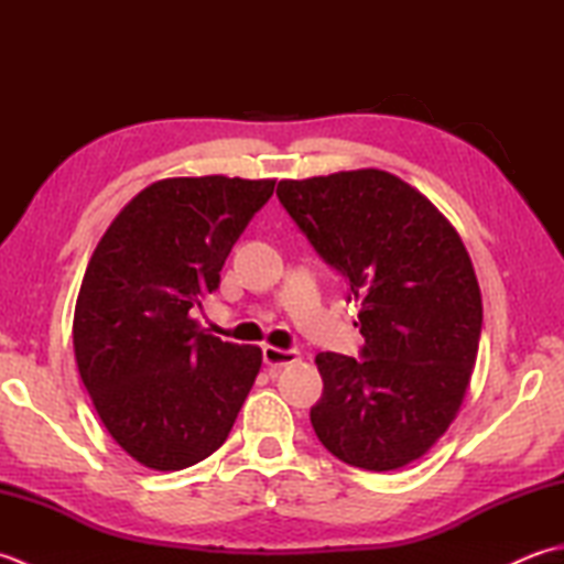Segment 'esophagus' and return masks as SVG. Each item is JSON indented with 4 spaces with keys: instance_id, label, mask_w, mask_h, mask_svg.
Listing matches in <instances>:
<instances>
[{
    "instance_id": "34e87169",
    "label": "esophagus",
    "mask_w": 564,
    "mask_h": 564,
    "mask_svg": "<svg viewBox=\"0 0 564 564\" xmlns=\"http://www.w3.org/2000/svg\"><path fill=\"white\" fill-rule=\"evenodd\" d=\"M261 356H263V364L271 366V368H279V366L295 364L297 356H301V351H295V349H275V346H263Z\"/></svg>"
}]
</instances>
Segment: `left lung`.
Returning a JSON list of instances; mask_svg holds the SVG:
<instances>
[{
	"label": "left lung",
	"mask_w": 564,
	"mask_h": 564,
	"mask_svg": "<svg viewBox=\"0 0 564 564\" xmlns=\"http://www.w3.org/2000/svg\"><path fill=\"white\" fill-rule=\"evenodd\" d=\"M275 196L361 305V358H315L317 438L373 473L422 458L458 414L480 344L482 295L460 235L382 170L283 178Z\"/></svg>",
	"instance_id": "left-lung-1"
}]
</instances>
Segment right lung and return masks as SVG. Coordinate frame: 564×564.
Wrapping results in <instances>:
<instances>
[{
  "label": "right lung",
  "instance_id": "add662e5",
  "mask_svg": "<svg viewBox=\"0 0 564 564\" xmlns=\"http://www.w3.org/2000/svg\"><path fill=\"white\" fill-rule=\"evenodd\" d=\"M273 178H162L116 215L89 259L72 341L104 426L152 470L218 451L261 368L259 346L213 337L191 317Z\"/></svg>",
  "mask_w": 564,
  "mask_h": 564
}]
</instances>
